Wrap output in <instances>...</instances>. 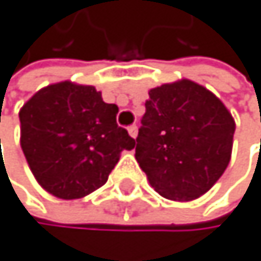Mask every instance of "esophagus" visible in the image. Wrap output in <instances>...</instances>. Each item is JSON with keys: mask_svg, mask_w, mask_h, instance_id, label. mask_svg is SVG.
<instances>
[{"mask_svg": "<svg viewBox=\"0 0 261 261\" xmlns=\"http://www.w3.org/2000/svg\"><path fill=\"white\" fill-rule=\"evenodd\" d=\"M127 130H129V134H130V137H134V139L137 137V134H139V127H137L136 124L129 125V127H127Z\"/></svg>", "mask_w": 261, "mask_h": 261, "instance_id": "esophagus-1", "label": "esophagus"}]
</instances>
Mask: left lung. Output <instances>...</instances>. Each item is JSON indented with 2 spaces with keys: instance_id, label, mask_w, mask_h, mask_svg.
Instances as JSON below:
<instances>
[{
  "instance_id": "obj_1",
  "label": "left lung",
  "mask_w": 261,
  "mask_h": 261,
  "mask_svg": "<svg viewBox=\"0 0 261 261\" xmlns=\"http://www.w3.org/2000/svg\"><path fill=\"white\" fill-rule=\"evenodd\" d=\"M148 95L136 160L160 195L194 200L229 165L232 116L210 90L186 79L151 88Z\"/></svg>"
}]
</instances>
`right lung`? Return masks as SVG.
<instances>
[{"label":"right lung","instance_id":"1","mask_svg":"<svg viewBox=\"0 0 261 261\" xmlns=\"http://www.w3.org/2000/svg\"><path fill=\"white\" fill-rule=\"evenodd\" d=\"M116 114L90 85L59 82L32 96L19 113L20 147L38 184L64 200L101 187L121 151L136 147Z\"/></svg>","mask_w":261,"mask_h":261}]
</instances>
